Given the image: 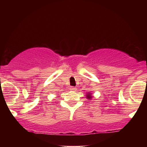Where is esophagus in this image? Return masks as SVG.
I'll return each mask as SVG.
<instances>
[{"label": "esophagus", "instance_id": "esophagus-1", "mask_svg": "<svg viewBox=\"0 0 147 147\" xmlns=\"http://www.w3.org/2000/svg\"><path fill=\"white\" fill-rule=\"evenodd\" d=\"M70 90H72V91H75V90H77V88H76L74 87V86H70Z\"/></svg>", "mask_w": 147, "mask_h": 147}]
</instances>
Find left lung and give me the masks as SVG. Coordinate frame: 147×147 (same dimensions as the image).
Here are the masks:
<instances>
[{
    "label": "left lung",
    "mask_w": 147,
    "mask_h": 147,
    "mask_svg": "<svg viewBox=\"0 0 147 147\" xmlns=\"http://www.w3.org/2000/svg\"><path fill=\"white\" fill-rule=\"evenodd\" d=\"M86 98L88 99H90L92 98V95H91L90 93H88L86 95Z\"/></svg>",
    "instance_id": "left-lung-1"
}]
</instances>
